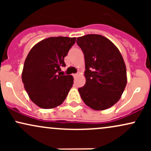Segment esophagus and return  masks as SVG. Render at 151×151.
I'll return each instance as SVG.
<instances>
[{"label": "esophagus", "instance_id": "esophagus-1", "mask_svg": "<svg viewBox=\"0 0 151 151\" xmlns=\"http://www.w3.org/2000/svg\"><path fill=\"white\" fill-rule=\"evenodd\" d=\"M73 76H74V78L77 77V76H78V73H77V74H73Z\"/></svg>", "mask_w": 151, "mask_h": 151}]
</instances>
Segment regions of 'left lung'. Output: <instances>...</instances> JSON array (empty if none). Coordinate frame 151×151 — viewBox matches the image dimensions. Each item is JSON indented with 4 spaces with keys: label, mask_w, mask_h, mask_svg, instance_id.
I'll return each mask as SVG.
<instances>
[{
    "label": "left lung",
    "mask_w": 151,
    "mask_h": 151,
    "mask_svg": "<svg viewBox=\"0 0 151 151\" xmlns=\"http://www.w3.org/2000/svg\"><path fill=\"white\" fill-rule=\"evenodd\" d=\"M85 59L86 84L79 88L81 99L96 111L119 101L127 84L126 67L116 46L108 38L89 34L77 39Z\"/></svg>",
    "instance_id": "obj_1"
}]
</instances>
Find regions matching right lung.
I'll return each mask as SVG.
<instances>
[{
  "instance_id": "1",
  "label": "right lung",
  "mask_w": 151,
  "mask_h": 151,
  "mask_svg": "<svg viewBox=\"0 0 151 151\" xmlns=\"http://www.w3.org/2000/svg\"><path fill=\"white\" fill-rule=\"evenodd\" d=\"M76 37H50L32 47L24 63L22 81L33 103L53 109L65 101L73 84L72 75H61V67Z\"/></svg>"
}]
</instances>
